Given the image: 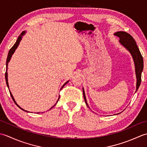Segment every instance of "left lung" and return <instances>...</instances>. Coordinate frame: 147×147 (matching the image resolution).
Masks as SVG:
<instances>
[{"mask_svg": "<svg viewBox=\"0 0 147 147\" xmlns=\"http://www.w3.org/2000/svg\"><path fill=\"white\" fill-rule=\"evenodd\" d=\"M114 35L118 36L119 38V42L122 46H123L127 51H128L131 55L134 64H135V73H136V91L135 93L138 90L139 86L141 84L142 81V73L143 69V57L140 52V50L136 45V43L135 40L130 35L129 33H127L125 32H117L114 33ZM83 96L86 105L89 107L88 105V103L86 101V95L85 93V90L83 88ZM120 114V113H118Z\"/></svg>", "mask_w": 147, "mask_h": 147, "instance_id": "left-lung-1", "label": "left lung"}]
</instances>
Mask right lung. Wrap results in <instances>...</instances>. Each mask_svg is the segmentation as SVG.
<instances>
[{"mask_svg": "<svg viewBox=\"0 0 147 147\" xmlns=\"http://www.w3.org/2000/svg\"><path fill=\"white\" fill-rule=\"evenodd\" d=\"M26 31H23V32H22L21 33V35L18 36V39H17V40H16V42L15 43V44L12 46V47L9 50V53H8V55H7V61H6V71H5V81H6V84H7V87H8V88H9V92H10V94H11V97H12V100H13V101L14 102V103L16 104L17 105V106L18 107H20L21 110H23V111H25V112H28V111H25V110H24L23 109H22L21 107H20V106H19L18 105V104L16 103V102L15 101V100H14V97H13V95H12V93H11V91H10V90H9V83H8V78H7V76H8V74H7V69H8V64H9V61H10V60H11V57H12V55H13V54L14 53V52H15V51H16V49L17 48H18V47L19 46V45H20V42H21V40H22V38H23V36L25 35L26 34ZM69 82V81H67L66 82H65L63 85H62V86L61 87V90L63 88V87L65 86V85H66V84ZM59 98H60V96H59V98H58V100H57V101L56 102V103L55 104L52 106V107L49 109V110H51V109H52V108H53L54 107V106L55 105V104H57V102H58V100H59ZM39 113V112H38Z\"/></svg>", "mask_w": 147, "mask_h": 147, "instance_id": "right-lung-1", "label": "right lung"}]
</instances>
